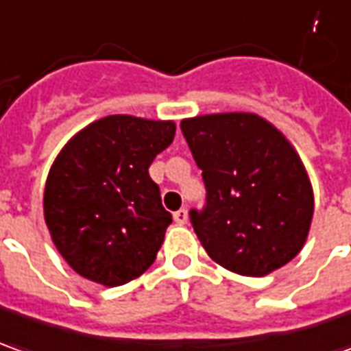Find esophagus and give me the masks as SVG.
I'll list each match as a JSON object with an SVG mask.
<instances>
[{
  "label": "esophagus",
  "mask_w": 351,
  "mask_h": 351,
  "mask_svg": "<svg viewBox=\"0 0 351 351\" xmlns=\"http://www.w3.org/2000/svg\"><path fill=\"white\" fill-rule=\"evenodd\" d=\"M175 221L178 225H186V221H188V211H186V209H178L175 213Z\"/></svg>",
  "instance_id": "1"
}]
</instances>
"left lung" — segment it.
Listing matches in <instances>:
<instances>
[{
  "label": "left lung",
  "mask_w": 351,
  "mask_h": 351,
  "mask_svg": "<svg viewBox=\"0 0 351 351\" xmlns=\"http://www.w3.org/2000/svg\"><path fill=\"white\" fill-rule=\"evenodd\" d=\"M180 128L206 184V206L190 221L207 256L244 276L292 261L311 226L313 190L282 132L254 113L194 117Z\"/></svg>",
  "instance_id": "8db88e82"
}]
</instances>
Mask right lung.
Here are the masks:
<instances>
[{
	"instance_id": "obj_1",
	"label": "right lung",
	"mask_w": 351,
	"mask_h": 351,
	"mask_svg": "<svg viewBox=\"0 0 351 351\" xmlns=\"http://www.w3.org/2000/svg\"><path fill=\"white\" fill-rule=\"evenodd\" d=\"M175 130L173 121L109 115L57 156L45 182V225L80 276L121 286L156 261L173 217L147 169Z\"/></svg>"
}]
</instances>
